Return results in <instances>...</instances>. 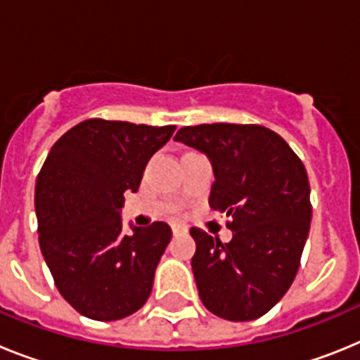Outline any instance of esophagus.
Listing matches in <instances>:
<instances>
[{
    "label": "esophagus",
    "mask_w": 360,
    "mask_h": 360,
    "mask_svg": "<svg viewBox=\"0 0 360 360\" xmlns=\"http://www.w3.org/2000/svg\"><path fill=\"white\" fill-rule=\"evenodd\" d=\"M171 231H173L174 236H178V234H184V232H187V227H184V225L173 224V225H171Z\"/></svg>",
    "instance_id": "obj_1"
}]
</instances>
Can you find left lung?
I'll return each mask as SVG.
<instances>
[{"label":"left lung","instance_id":"1","mask_svg":"<svg viewBox=\"0 0 360 360\" xmlns=\"http://www.w3.org/2000/svg\"><path fill=\"white\" fill-rule=\"evenodd\" d=\"M174 141L207 155L214 171L209 205L231 216L229 243L191 229V266L203 307L227 321L265 316L290 288L310 231L303 162L257 124L186 126Z\"/></svg>","mask_w":360,"mask_h":360}]
</instances>
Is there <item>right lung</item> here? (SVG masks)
Listing matches in <instances>:
<instances>
[{
	"label": "right lung",
	"instance_id": "add662e5",
	"mask_svg": "<svg viewBox=\"0 0 360 360\" xmlns=\"http://www.w3.org/2000/svg\"><path fill=\"white\" fill-rule=\"evenodd\" d=\"M176 126L88 119L52 146L36 180L39 245L57 290L84 317L119 321L144 307L171 241L164 221L124 234V193Z\"/></svg>",
	"mask_w": 360,
	"mask_h": 360
}]
</instances>
